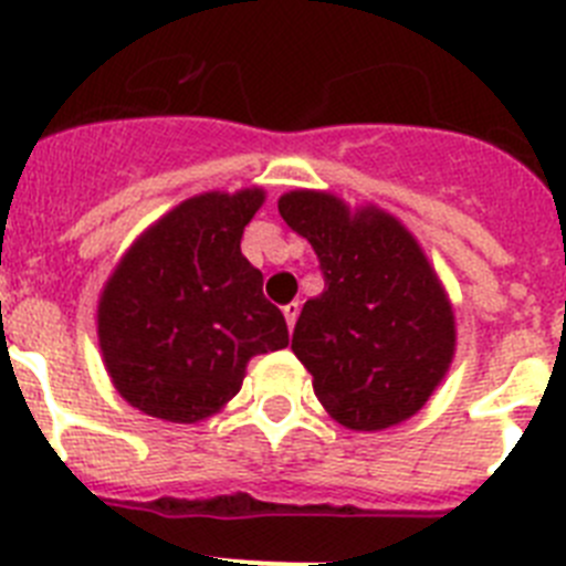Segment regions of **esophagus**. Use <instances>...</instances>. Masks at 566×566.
<instances>
[{
  "mask_svg": "<svg viewBox=\"0 0 566 566\" xmlns=\"http://www.w3.org/2000/svg\"><path fill=\"white\" fill-rule=\"evenodd\" d=\"M297 314H300L297 303H286V306H283V317H286L289 328H294V323H297Z\"/></svg>",
  "mask_w": 566,
  "mask_h": 566,
  "instance_id": "1",
  "label": "esophagus"
}]
</instances>
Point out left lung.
<instances>
[{"mask_svg":"<svg viewBox=\"0 0 566 566\" xmlns=\"http://www.w3.org/2000/svg\"><path fill=\"white\" fill-rule=\"evenodd\" d=\"M283 221L312 243L326 289L294 326L292 352L328 417L385 431L433 397L457 354V317L431 260L399 218L319 189L280 195Z\"/></svg>","mask_w":566,"mask_h":566,"instance_id":"obj_1","label":"left lung"}]
</instances>
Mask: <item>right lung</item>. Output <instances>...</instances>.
I'll list each match as a JSON object with an SVG mask.
<instances>
[{
	"mask_svg": "<svg viewBox=\"0 0 566 566\" xmlns=\"http://www.w3.org/2000/svg\"><path fill=\"white\" fill-rule=\"evenodd\" d=\"M260 187L187 198L144 229L98 297V348L133 408L195 424L227 408L249 359L289 345L286 319L240 238Z\"/></svg>",
	"mask_w": 566,
	"mask_h": 566,
	"instance_id": "right-lung-1",
	"label": "right lung"
}]
</instances>
